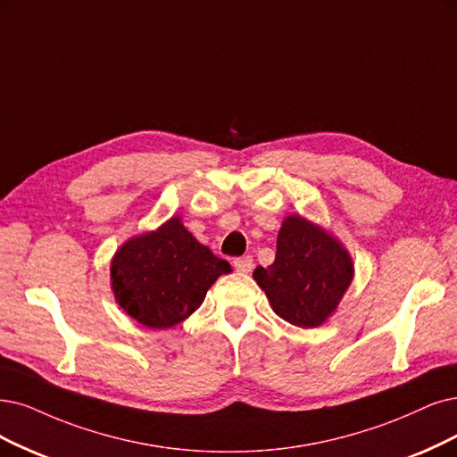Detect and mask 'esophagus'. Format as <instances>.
I'll list each match as a JSON object with an SVG mask.
<instances>
[{"label": "esophagus", "mask_w": 457, "mask_h": 457, "mask_svg": "<svg viewBox=\"0 0 457 457\" xmlns=\"http://www.w3.org/2000/svg\"><path fill=\"white\" fill-rule=\"evenodd\" d=\"M252 256H243V258H235L233 260V267L237 269L239 273H250V269H252Z\"/></svg>", "instance_id": "1"}]
</instances>
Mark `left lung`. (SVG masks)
<instances>
[{"label": "left lung", "instance_id": "1", "mask_svg": "<svg viewBox=\"0 0 457 457\" xmlns=\"http://www.w3.org/2000/svg\"><path fill=\"white\" fill-rule=\"evenodd\" d=\"M352 277L348 252L322 228L295 214L286 218L278 231L273 265L254 271L273 311L299 328L322 326Z\"/></svg>", "mask_w": 457, "mask_h": 457}]
</instances>
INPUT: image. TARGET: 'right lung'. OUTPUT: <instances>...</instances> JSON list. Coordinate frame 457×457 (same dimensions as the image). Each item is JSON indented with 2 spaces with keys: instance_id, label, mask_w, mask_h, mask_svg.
Instances as JSON below:
<instances>
[{
  "instance_id": "obj_1",
  "label": "right lung",
  "mask_w": 457,
  "mask_h": 457,
  "mask_svg": "<svg viewBox=\"0 0 457 457\" xmlns=\"http://www.w3.org/2000/svg\"><path fill=\"white\" fill-rule=\"evenodd\" d=\"M229 271V263L197 243L175 216L118 250L111 280L118 305L131 318L165 329L188 318L212 282Z\"/></svg>"
}]
</instances>
